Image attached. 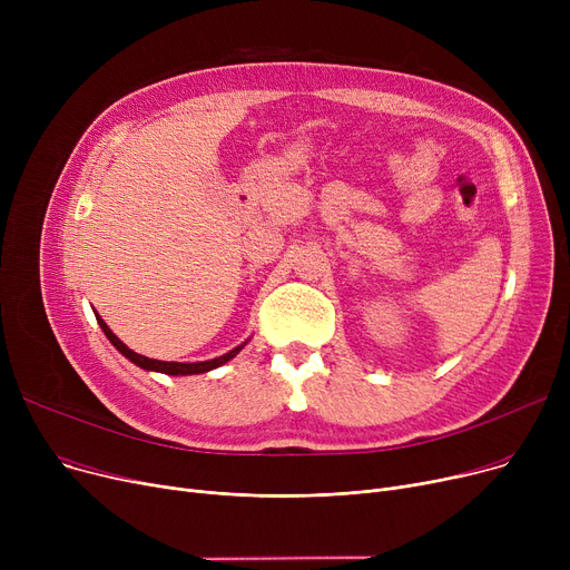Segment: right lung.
Wrapping results in <instances>:
<instances>
[{
	"mask_svg": "<svg viewBox=\"0 0 570 570\" xmlns=\"http://www.w3.org/2000/svg\"><path fill=\"white\" fill-rule=\"evenodd\" d=\"M97 321H99V325H101V331L106 333V337L110 340V344L122 353L125 357H129L131 363H136L138 367H142V370H153V372H164V374H170V376H187V374H205V372H209V370H215V367H219V365H224V363H228L230 357H235L237 353H239V348L243 346H237V348H233V351H228V353H224V355H219V357H215V361H205V363H166V361H153V357H145V355H138L136 351H131L127 344H122L119 342L115 335H112V331L110 327L104 323V318L101 316H97Z\"/></svg>",
	"mask_w": 570,
	"mask_h": 570,
	"instance_id": "right-lung-1",
	"label": "right lung"
}]
</instances>
